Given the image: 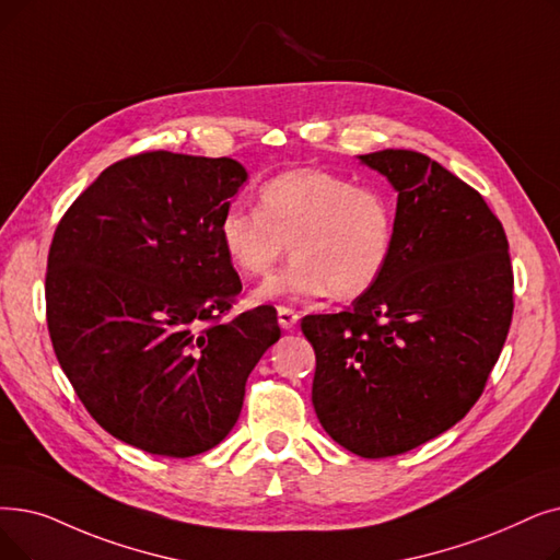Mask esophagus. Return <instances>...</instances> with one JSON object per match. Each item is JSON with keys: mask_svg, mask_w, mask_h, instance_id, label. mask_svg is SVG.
<instances>
[{"mask_svg": "<svg viewBox=\"0 0 560 560\" xmlns=\"http://www.w3.org/2000/svg\"><path fill=\"white\" fill-rule=\"evenodd\" d=\"M277 315H279V325L283 329H293L298 325V320H300L298 311L290 308V306H277Z\"/></svg>", "mask_w": 560, "mask_h": 560, "instance_id": "esophagus-1", "label": "esophagus"}]
</instances>
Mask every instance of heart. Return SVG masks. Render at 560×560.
Instances as JSON below:
<instances>
[{
	"label": "heart",
	"mask_w": 560,
	"mask_h": 560,
	"mask_svg": "<svg viewBox=\"0 0 560 560\" xmlns=\"http://www.w3.org/2000/svg\"><path fill=\"white\" fill-rule=\"evenodd\" d=\"M217 237L245 277L270 275L288 245L295 254L256 290V302L327 293L354 300L377 285L394 258L396 206L380 187L325 168H293L260 185L258 208L229 206Z\"/></svg>",
	"instance_id": "1"
}]
</instances>
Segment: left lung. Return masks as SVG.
Segmentation results:
<instances>
[{
  "label": "left lung",
  "instance_id": "left-lung-1",
  "mask_svg": "<svg viewBox=\"0 0 560 560\" xmlns=\"http://www.w3.org/2000/svg\"><path fill=\"white\" fill-rule=\"evenodd\" d=\"M398 191L396 249L348 311L302 318L311 400L336 444L392 457L453 428L480 398L513 320L508 237L480 194L415 151L359 155Z\"/></svg>",
  "mask_w": 560,
  "mask_h": 560
}]
</instances>
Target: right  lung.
<instances>
[{"label":"right lung","mask_w":560,"mask_h":560,"mask_svg":"<svg viewBox=\"0 0 560 560\" xmlns=\"http://www.w3.org/2000/svg\"><path fill=\"white\" fill-rule=\"evenodd\" d=\"M247 180L231 158L120 160L75 199L47 254V329L89 415L145 453L189 457L235 425L281 329L275 306L222 323L242 290L217 224Z\"/></svg>","instance_id":"right-lung-1"}]
</instances>
